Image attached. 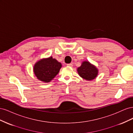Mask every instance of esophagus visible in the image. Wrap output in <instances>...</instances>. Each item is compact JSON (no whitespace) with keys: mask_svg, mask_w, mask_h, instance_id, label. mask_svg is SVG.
I'll return each instance as SVG.
<instances>
[{"mask_svg":"<svg viewBox=\"0 0 133 133\" xmlns=\"http://www.w3.org/2000/svg\"><path fill=\"white\" fill-rule=\"evenodd\" d=\"M66 65L68 66H73V64H72L71 63H70V64H67Z\"/></svg>","mask_w":133,"mask_h":133,"instance_id":"34e87169","label":"esophagus"}]
</instances>
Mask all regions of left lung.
<instances>
[{
	"mask_svg": "<svg viewBox=\"0 0 133 133\" xmlns=\"http://www.w3.org/2000/svg\"><path fill=\"white\" fill-rule=\"evenodd\" d=\"M79 75L87 80H93L98 75V69L88 62H84L77 69Z\"/></svg>",
	"mask_w": 133,
	"mask_h": 133,
	"instance_id": "obj_1",
	"label": "left lung"
}]
</instances>
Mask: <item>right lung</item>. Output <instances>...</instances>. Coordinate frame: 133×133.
Here are the masks:
<instances>
[{
    "instance_id": "right-lung-1",
    "label": "right lung",
    "mask_w": 133,
    "mask_h": 133,
    "mask_svg": "<svg viewBox=\"0 0 133 133\" xmlns=\"http://www.w3.org/2000/svg\"><path fill=\"white\" fill-rule=\"evenodd\" d=\"M62 64L52 57L39 60L35 64L34 74L37 78L44 82H49L59 72Z\"/></svg>"
}]
</instances>
